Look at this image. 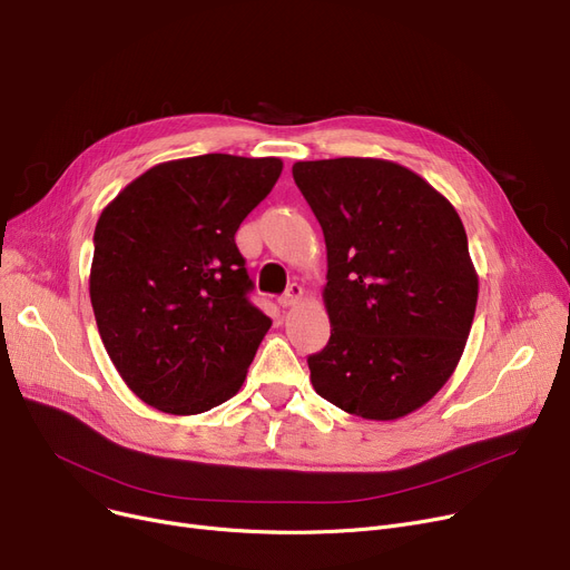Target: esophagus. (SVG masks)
I'll return each mask as SVG.
<instances>
[{"instance_id":"obj_1","label":"esophagus","mask_w":570,"mask_h":570,"mask_svg":"<svg viewBox=\"0 0 570 570\" xmlns=\"http://www.w3.org/2000/svg\"><path fill=\"white\" fill-rule=\"evenodd\" d=\"M303 295H305V288H303L301 284H291V286L286 288V293L279 297V305H282V307H293L295 303L303 301Z\"/></svg>"}]
</instances>
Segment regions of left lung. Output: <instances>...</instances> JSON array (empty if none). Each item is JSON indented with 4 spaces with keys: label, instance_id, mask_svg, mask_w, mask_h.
Returning a JSON list of instances; mask_svg holds the SVG:
<instances>
[{
    "label": "left lung",
    "instance_id": "1",
    "mask_svg": "<svg viewBox=\"0 0 570 570\" xmlns=\"http://www.w3.org/2000/svg\"><path fill=\"white\" fill-rule=\"evenodd\" d=\"M293 179L327 249L331 340L309 355L314 391L346 413L395 421L455 372L478 275L455 207L383 159L297 161Z\"/></svg>",
    "mask_w": 570,
    "mask_h": 570
}]
</instances>
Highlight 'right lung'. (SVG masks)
<instances>
[{"label":"right lung","mask_w":570,"mask_h":570,"mask_svg":"<svg viewBox=\"0 0 570 570\" xmlns=\"http://www.w3.org/2000/svg\"><path fill=\"white\" fill-rule=\"evenodd\" d=\"M282 159L200 155L145 170L106 205L89 273L112 365L149 406L194 415L230 400L269 321L252 305L235 233Z\"/></svg>","instance_id":"1"}]
</instances>
